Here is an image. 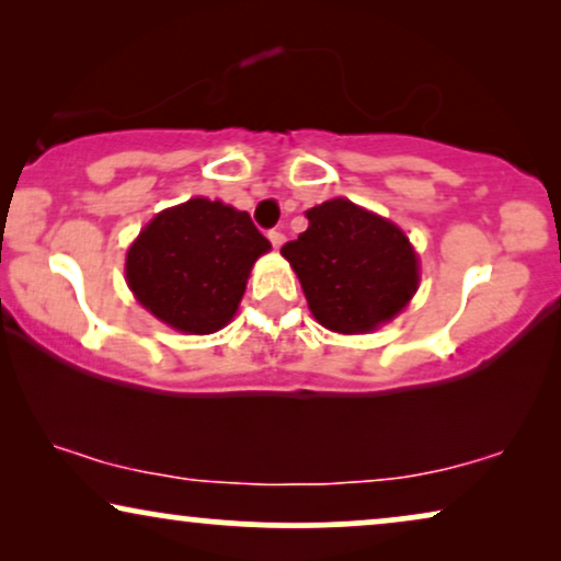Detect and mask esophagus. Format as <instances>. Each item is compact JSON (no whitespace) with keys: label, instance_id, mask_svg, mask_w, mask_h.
I'll list each match as a JSON object with an SVG mask.
<instances>
[{"label":"esophagus","instance_id":"esophagus-1","mask_svg":"<svg viewBox=\"0 0 561 561\" xmlns=\"http://www.w3.org/2000/svg\"><path fill=\"white\" fill-rule=\"evenodd\" d=\"M267 240L273 242L275 250H278V248H283V242H286V234H283L280 229H271V232H267Z\"/></svg>","mask_w":561,"mask_h":561}]
</instances>
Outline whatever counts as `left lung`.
<instances>
[{
    "label": "left lung",
    "instance_id": "obj_1",
    "mask_svg": "<svg viewBox=\"0 0 561 561\" xmlns=\"http://www.w3.org/2000/svg\"><path fill=\"white\" fill-rule=\"evenodd\" d=\"M309 229L280 255L301 280L313 319L365 334L398 317L419 288V257L393 221L332 198L306 211Z\"/></svg>",
    "mask_w": 561,
    "mask_h": 561
}]
</instances>
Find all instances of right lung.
Returning a JSON list of instances; mask_svg holds the SVG:
<instances>
[{
    "instance_id": "obj_1",
    "label": "right lung",
    "mask_w": 561,
    "mask_h": 561,
    "mask_svg": "<svg viewBox=\"0 0 561 561\" xmlns=\"http://www.w3.org/2000/svg\"><path fill=\"white\" fill-rule=\"evenodd\" d=\"M267 250L248 211L188 198L156 214L127 250V286L163 324L211 334L232 321L252 265Z\"/></svg>"
}]
</instances>
